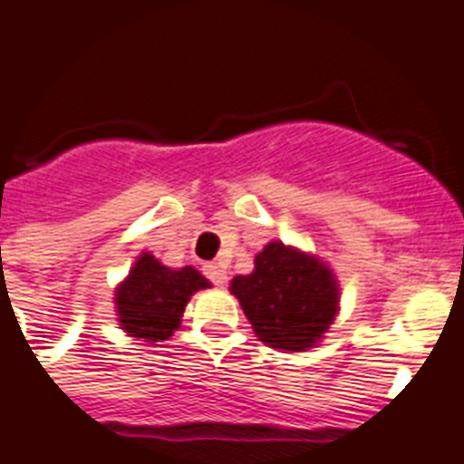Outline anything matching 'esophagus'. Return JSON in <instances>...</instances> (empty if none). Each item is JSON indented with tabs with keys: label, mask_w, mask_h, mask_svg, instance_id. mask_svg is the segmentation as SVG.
<instances>
[{
	"label": "esophagus",
	"mask_w": 464,
	"mask_h": 464,
	"mask_svg": "<svg viewBox=\"0 0 464 464\" xmlns=\"http://www.w3.org/2000/svg\"><path fill=\"white\" fill-rule=\"evenodd\" d=\"M202 271H205V276L212 280L214 285H224L226 280H228V276H226V271L219 266V264H205V266H202Z\"/></svg>",
	"instance_id": "esophagus-1"
}]
</instances>
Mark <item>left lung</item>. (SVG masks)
<instances>
[{
    "label": "left lung",
    "mask_w": 464,
    "mask_h": 464,
    "mask_svg": "<svg viewBox=\"0 0 464 464\" xmlns=\"http://www.w3.org/2000/svg\"><path fill=\"white\" fill-rule=\"evenodd\" d=\"M231 292L259 340L285 352L316 344L337 314V283L314 256L268 243L250 276H236Z\"/></svg>",
    "instance_id": "1"
}]
</instances>
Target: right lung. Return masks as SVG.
Returning a JSON list of instances; mask_svg holds the SVG:
<instances>
[{
    "label": "right lung",
    "mask_w": 464,
    "mask_h": 464,
    "mask_svg": "<svg viewBox=\"0 0 464 464\" xmlns=\"http://www.w3.org/2000/svg\"><path fill=\"white\" fill-rule=\"evenodd\" d=\"M202 287H209L208 278H202L193 266L172 271L153 255H141L130 278L115 292L120 323L131 337L146 342L167 340L179 328L190 295Z\"/></svg>",
    "instance_id": "right-lung-1"
}]
</instances>
